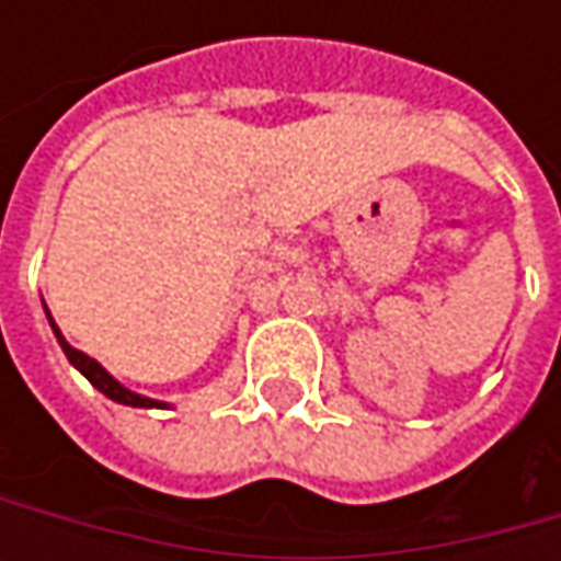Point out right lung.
<instances>
[{
    "label": "right lung",
    "mask_w": 561,
    "mask_h": 561,
    "mask_svg": "<svg viewBox=\"0 0 561 561\" xmlns=\"http://www.w3.org/2000/svg\"><path fill=\"white\" fill-rule=\"evenodd\" d=\"M43 309H46V302H43ZM46 318H49V324H53V334L55 340H58V346H61V353L68 356V362L75 365L80 375L87 377L93 387H96L99 393H105V397L112 399V402H121V405H134V409H168V402H162V399H149L142 397V393H134V390H127L121 380H115V377L108 375L102 365H99L96 358H90L87 353H80V350H75L68 340H65V334L58 331V324L53 321V314H49V309H46Z\"/></svg>",
    "instance_id": "add662e5"
}]
</instances>
